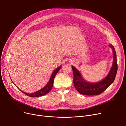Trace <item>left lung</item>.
<instances>
[{
  "mask_svg": "<svg viewBox=\"0 0 126 126\" xmlns=\"http://www.w3.org/2000/svg\"><path fill=\"white\" fill-rule=\"evenodd\" d=\"M109 46L113 50V64L107 76L101 81L97 83L87 82L82 78L79 71L74 66H72L74 75V85L76 90L80 94L86 95H98L105 91L113 83L117 73V64L114 48L112 45H110Z\"/></svg>",
  "mask_w": 126,
  "mask_h": 126,
  "instance_id": "1",
  "label": "left lung"
}]
</instances>
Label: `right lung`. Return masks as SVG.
Returning <instances> with one entry per match:
<instances>
[{"label":"right lung","instance_id":"right-lung-1","mask_svg":"<svg viewBox=\"0 0 126 126\" xmlns=\"http://www.w3.org/2000/svg\"><path fill=\"white\" fill-rule=\"evenodd\" d=\"M61 68V66H59L58 68H56L52 74V75L51 76L50 79L48 83L47 84V85L44 87L43 88H42L41 90L37 91L35 93H32V94H27L26 93H24V92H22V91H21L19 88H18V89L21 91V92L23 93L24 94L29 96V97H41V96H43L44 95H45L46 94H48L52 89V88L53 87V81H54V79L55 78V75H56V74L58 73V72L59 71V70H60V69Z\"/></svg>","mask_w":126,"mask_h":126}]
</instances>
